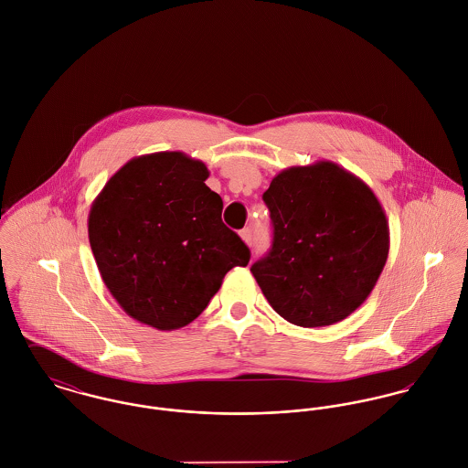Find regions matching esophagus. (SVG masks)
Listing matches in <instances>:
<instances>
[{"label": "esophagus", "instance_id": "esophagus-1", "mask_svg": "<svg viewBox=\"0 0 468 468\" xmlns=\"http://www.w3.org/2000/svg\"><path fill=\"white\" fill-rule=\"evenodd\" d=\"M240 239L246 242V244H251V229L250 228H244L240 231Z\"/></svg>", "mask_w": 468, "mask_h": 468}]
</instances>
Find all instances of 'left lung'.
Returning a JSON list of instances; mask_svg holds the SVG:
<instances>
[{
    "label": "left lung",
    "instance_id": "obj_1",
    "mask_svg": "<svg viewBox=\"0 0 468 468\" xmlns=\"http://www.w3.org/2000/svg\"><path fill=\"white\" fill-rule=\"evenodd\" d=\"M272 246L251 265L283 319L314 328L343 321L373 291L389 253V226L373 190L337 163L282 170L263 192Z\"/></svg>",
    "mask_w": 468,
    "mask_h": 468
}]
</instances>
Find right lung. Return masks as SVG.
<instances>
[{"mask_svg": "<svg viewBox=\"0 0 468 468\" xmlns=\"http://www.w3.org/2000/svg\"><path fill=\"white\" fill-rule=\"evenodd\" d=\"M209 172L183 153L127 161L93 201L88 235L105 287L136 321L177 330L208 307L248 246L220 218Z\"/></svg>", "mask_w": 468, "mask_h": 468, "instance_id": "add662e5", "label": "right lung"}]
</instances>
